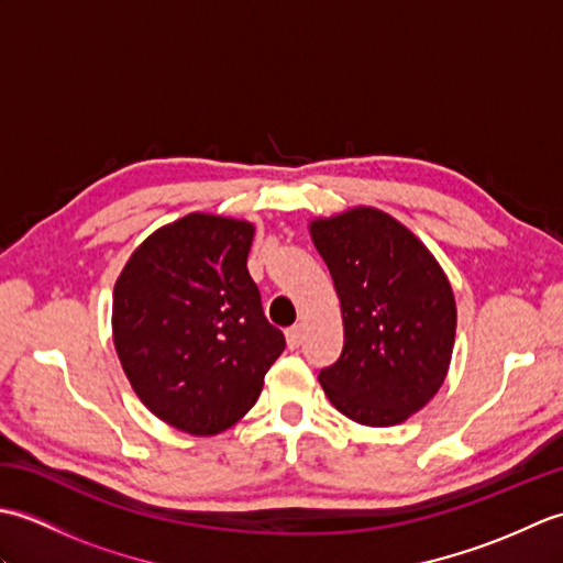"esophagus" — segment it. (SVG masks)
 Listing matches in <instances>:
<instances>
[{"label":"esophagus","instance_id":"obj_1","mask_svg":"<svg viewBox=\"0 0 563 563\" xmlns=\"http://www.w3.org/2000/svg\"><path fill=\"white\" fill-rule=\"evenodd\" d=\"M285 341H288L290 351L300 349V345H302V327H290L288 331H285Z\"/></svg>","mask_w":563,"mask_h":563}]
</instances>
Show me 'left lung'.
Returning <instances> with one entry per match:
<instances>
[{"instance_id":"1","label":"left lung","mask_w":563,"mask_h":563,"mask_svg":"<svg viewBox=\"0 0 563 563\" xmlns=\"http://www.w3.org/2000/svg\"><path fill=\"white\" fill-rule=\"evenodd\" d=\"M343 317V351L319 373L324 394L351 421L404 423L448 377L457 329L452 285L409 227L357 206L309 222Z\"/></svg>"}]
</instances>
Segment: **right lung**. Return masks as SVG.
Returning a JSON list of instances; mask_svg holds the SVG:
<instances>
[{"mask_svg": "<svg viewBox=\"0 0 563 563\" xmlns=\"http://www.w3.org/2000/svg\"><path fill=\"white\" fill-rule=\"evenodd\" d=\"M254 224L190 212L159 227L113 288V343L140 401L184 433L234 426L285 351L246 256Z\"/></svg>", "mask_w": 563, "mask_h": 563, "instance_id": "right-lung-1", "label": "right lung"}]
</instances>
